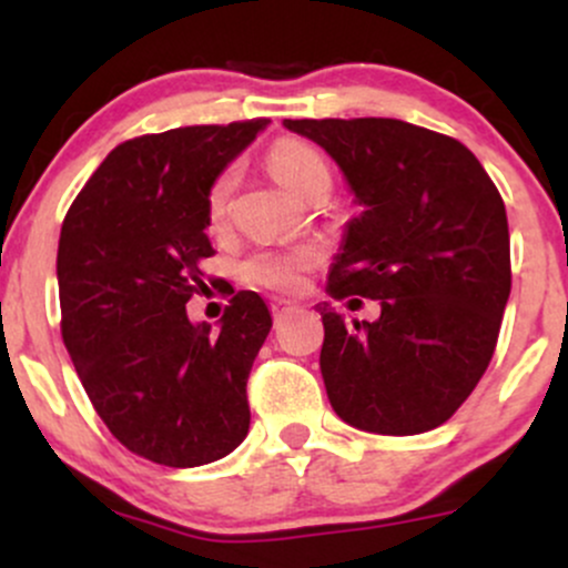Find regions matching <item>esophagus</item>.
Instances as JSON below:
<instances>
[{
  "label": "esophagus",
  "instance_id": "esophagus-1",
  "mask_svg": "<svg viewBox=\"0 0 568 568\" xmlns=\"http://www.w3.org/2000/svg\"><path fill=\"white\" fill-rule=\"evenodd\" d=\"M270 306H272V315H275V321H280V317H283L288 310H298V302H293V298H272Z\"/></svg>",
  "mask_w": 568,
  "mask_h": 568
}]
</instances>
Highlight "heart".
<instances>
[{"mask_svg":"<svg viewBox=\"0 0 568 568\" xmlns=\"http://www.w3.org/2000/svg\"><path fill=\"white\" fill-rule=\"evenodd\" d=\"M266 165L275 179L296 197H306L317 184H331V171L323 154L310 143L298 139H283L266 154ZM234 189V171H224L213 181L207 192V216L219 224L226 216ZM317 264V253L310 247H293V251H262L251 256L243 266V275L251 283L264 285L272 291H296L304 283V275Z\"/></svg>","mask_w":568,"mask_h":568,"instance_id":"obj_1","label":"heart"}]
</instances>
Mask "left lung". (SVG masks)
I'll list each match as a JSON object with an SVG mask.
<instances>
[{
  "mask_svg": "<svg viewBox=\"0 0 568 568\" xmlns=\"http://www.w3.org/2000/svg\"><path fill=\"white\" fill-rule=\"evenodd\" d=\"M315 141L363 207L328 272L334 298H379L374 323L328 302L321 374L338 419L376 435L440 427L470 397L510 298L497 186L459 141L403 120H283Z\"/></svg>",
  "mask_w": 568,
  "mask_h": 568,
  "instance_id": "left-lung-1",
  "label": "left lung"
}]
</instances>
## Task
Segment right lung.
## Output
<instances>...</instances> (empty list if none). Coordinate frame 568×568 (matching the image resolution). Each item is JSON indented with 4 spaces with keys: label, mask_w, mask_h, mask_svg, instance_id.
Wrapping results in <instances>:
<instances>
[{
    "label": "right lung",
    "mask_w": 568,
    "mask_h": 568,
    "mask_svg": "<svg viewBox=\"0 0 568 568\" xmlns=\"http://www.w3.org/2000/svg\"><path fill=\"white\" fill-rule=\"evenodd\" d=\"M270 120L141 135L109 152L58 240L61 331L90 403L122 446L165 467L232 454L251 425L245 384L272 328L234 293L219 328L186 302L213 256L207 192Z\"/></svg>",
    "instance_id": "right-lung-1"
}]
</instances>
